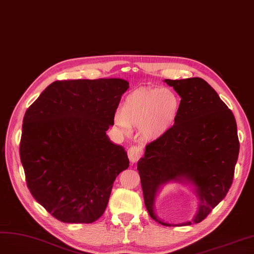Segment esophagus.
I'll return each mask as SVG.
<instances>
[{
	"mask_svg": "<svg viewBox=\"0 0 254 254\" xmlns=\"http://www.w3.org/2000/svg\"><path fill=\"white\" fill-rule=\"evenodd\" d=\"M142 154V148L139 145H132L129 146V149L127 150V156L130 162H136L139 158L141 157Z\"/></svg>",
	"mask_w": 254,
	"mask_h": 254,
	"instance_id": "esophagus-1",
	"label": "esophagus"
}]
</instances>
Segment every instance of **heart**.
Wrapping results in <instances>:
<instances>
[{
    "mask_svg": "<svg viewBox=\"0 0 254 254\" xmlns=\"http://www.w3.org/2000/svg\"><path fill=\"white\" fill-rule=\"evenodd\" d=\"M181 105V98L170 88H138L126 97L115 124L124 132L138 127L144 140H155L174 126Z\"/></svg>",
    "mask_w": 254,
    "mask_h": 254,
    "instance_id": "heart-1",
    "label": "heart"
}]
</instances>
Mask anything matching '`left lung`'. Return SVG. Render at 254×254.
Wrapping results in <instances>:
<instances>
[{"label": "left lung", "mask_w": 254, "mask_h": 254, "mask_svg": "<svg viewBox=\"0 0 254 254\" xmlns=\"http://www.w3.org/2000/svg\"><path fill=\"white\" fill-rule=\"evenodd\" d=\"M181 96V111L169 132L145 145L138 161L145 208L154 213L159 188L171 181H188L195 186L200 200L193 222L200 223L222 201L232 185L240 141L233 113L201 78L166 79Z\"/></svg>", "instance_id": "1"}]
</instances>
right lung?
<instances>
[{
    "label": "right lung",
    "instance_id": "obj_1",
    "mask_svg": "<svg viewBox=\"0 0 254 254\" xmlns=\"http://www.w3.org/2000/svg\"><path fill=\"white\" fill-rule=\"evenodd\" d=\"M127 88L116 78L58 80L27 109L20 141L26 184L60 222L94 223L128 168L125 149L106 136Z\"/></svg>",
    "mask_w": 254,
    "mask_h": 254
}]
</instances>
